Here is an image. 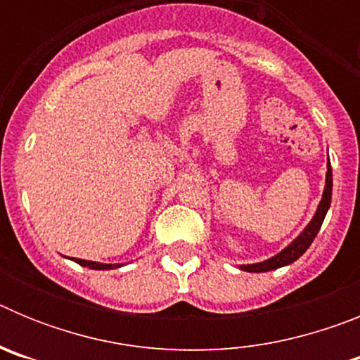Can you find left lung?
Wrapping results in <instances>:
<instances>
[{"label":"left lung","instance_id":"left-lung-1","mask_svg":"<svg viewBox=\"0 0 360 360\" xmlns=\"http://www.w3.org/2000/svg\"><path fill=\"white\" fill-rule=\"evenodd\" d=\"M330 203H332V167H326V180H324V191H323V198H321L319 205L316 209V214L310 219V224L299 232V236L295 240H292L290 243L278 252L276 256L269 257L265 262L259 263H249V265H240V270H245V272H270V270L281 269V266H287L290 263H294L295 259L303 256L307 252V249L311 245V241L316 240L317 232H319L321 225L324 221V216L328 212Z\"/></svg>","mask_w":360,"mask_h":360}]
</instances>
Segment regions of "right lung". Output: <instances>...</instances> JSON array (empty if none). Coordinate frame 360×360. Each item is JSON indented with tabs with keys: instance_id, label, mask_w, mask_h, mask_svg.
I'll return each mask as SVG.
<instances>
[{
	"instance_id": "obj_1",
	"label": "right lung",
	"mask_w": 360,
	"mask_h": 360,
	"mask_svg": "<svg viewBox=\"0 0 360 360\" xmlns=\"http://www.w3.org/2000/svg\"><path fill=\"white\" fill-rule=\"evenodd\" d=\"M73 262L79 263L81 266H88L91 270H113L124 266V263H98V262H88V259H79V257H73Z\"/></svg>"
}]
</instances>
